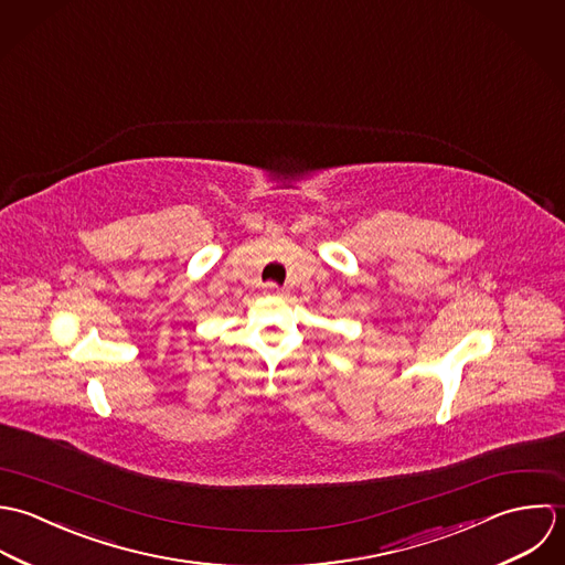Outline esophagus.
<instances>
[{
	"label": "esophagus",
	"mask_w": 565,
	"mask_h": 565,
	"mask_svg": "<svg viewBox=\"0 0 565 565\" xmlns=\"http://www.w3.org/2000/svg\"><path fill=\"white\" fill-rule=\"evenodd\" d=\"M266 292H268V295H284V288L277 286V284H268V286H266Z\"/></svg>",
	"instance_id": "34e87169"
}]
</instances>
